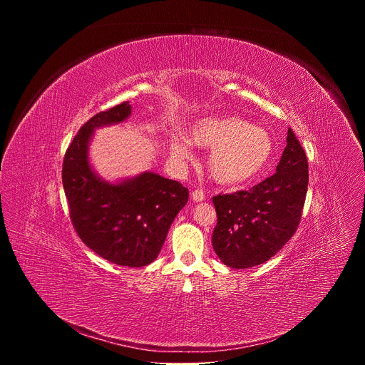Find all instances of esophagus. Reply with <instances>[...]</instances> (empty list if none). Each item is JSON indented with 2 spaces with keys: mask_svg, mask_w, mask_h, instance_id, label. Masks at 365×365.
I'll list each match as a JSON object with an SVG mask.
<instances>
[{
  "mask_svg": "<svg viewBox=\"0 0 365 365\" xmlns=\"http://www.w3.org/2000/svg\"><path fill=\"white\" fill-rule=\"evenodd\" d=\"M192 199H193V202H202V200H205V192H203L202 189H195V190L192 192Z\"/></svg>",
  "mask_w": 365,
  "mask_h": 365,
  "instance_id": "obj_1",
  "label": "esophagus"
}]
</instances>
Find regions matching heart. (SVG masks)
Returning <instances> with one entry per match:
<instances>
[{
  "label": "heart",
  "mask_w": 365,
  "mask_h": 365,
  "mask_svg": "<svg viewBox=\"0 0 365 365\" xmlns=\"http://www.w3.org/2000/svg\"><path fill=\"white\" fill-rule=\"evenodd\" d=\"M195 145L212 148L207 158V170L224 185L244 183L262 172L273 153L270 134L238 117H211L199 120L189 131ZM175 158L186 159L183 143L172 145Z\"/></svg>",
  "instance_id": "heart-1"
}]
</instances>
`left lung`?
Masks as SVG:
<instances>
[{
    "mask_svg": "<svg viewBox=\"0 0 365 365\" xmlns=\"http://www.w3.org/2000/svg\"><path fill=\"white\" fill-rule=\"evenodd\" d=\"M306 153L287 130V145L276 173L250 190L212 197L218 217L212 247L231 269L266 263L293 237L307 192Z\"/></svg>",
    "mask_w": 365,
    "mask_h": 365,
    "instance_id": "left-lung-1",
    "label": "left lung"
}]
</instances>
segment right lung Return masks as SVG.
Here are the masks:
<instances>
[{"label": "right lung", "mask_w": 365, "mask_h": 365, "mask_svg": "<svg viewBox=\"0 0 365 365\" xmlns=\"http://www.w3.org/2000/svg\"><path fill=\"white\" fill-rule=\"evenodd\" d=\"M130 115L127 101L85 123L66 150L62 180L71 221L85 245L114 264L143 267L158 258L189 190L153 172L111 183L92 170L89 141L93 131L120 124Z\"/></svg>", "instance_id": "1"}]
</instances>
